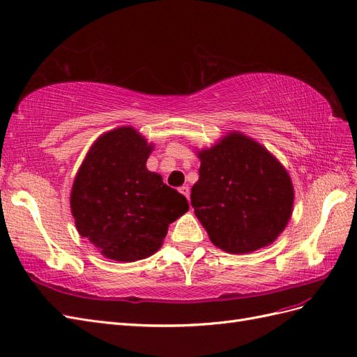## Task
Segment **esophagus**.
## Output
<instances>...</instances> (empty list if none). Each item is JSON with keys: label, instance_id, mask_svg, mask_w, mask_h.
<instances>
[{"label": "esophagus", "instance_id": "1", "mask_svg": "<svg viewBox=\"0 0 357 357\" xmlns=\"http://www.w3.org/2000/svg\"><path fill=\"white\" fill-rule=\"evenodd\" d=\"M179 191H181L182 195H184L187 199H190V187H188V185H182V187L179 188Z\"/></svg>", "mask_w": 357, "mask_h": 357}]
</instances>
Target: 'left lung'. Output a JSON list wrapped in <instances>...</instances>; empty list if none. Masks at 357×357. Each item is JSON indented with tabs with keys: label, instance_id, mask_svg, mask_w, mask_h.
I'll return each mask as SVG.
<instances>
[{
	"label": "left lung",
	"instance_id": "8db88e82",
	"mask_svg": "<svg viewBox=\"0 0 357 357\" xmlns=\"http://www.w3.org/2000/svg\"><path fill=\"white\" fill-rule=\"evenodd\" d=\"M199 158L191 206L213 245L245 254L277 239L294 199L289 173L277 158L241 133L200 151Z\"/></svg>",
	"mask_w": 357,
	"mask_h": 357
}]
</instances>
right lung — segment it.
<instances>
[{
	"instance_id": "obj_1",
	"label": "right lung",
	"mask_w": 357,
	"mask_h": 357,
	"mask_svg": "<svg viewBox=\"0 0 357 357\" xmlns=\"http://www.w3.org/2000/svg\"><path fill=\"white\" fill-rule=\"evenodd\" d=\"M152 146L135 128L121 127L89 149L71 190V213L79 235L103 256L135 261L152 256L169 224L188 202L146 169Z\"/></svg>"
}]
</instances>
